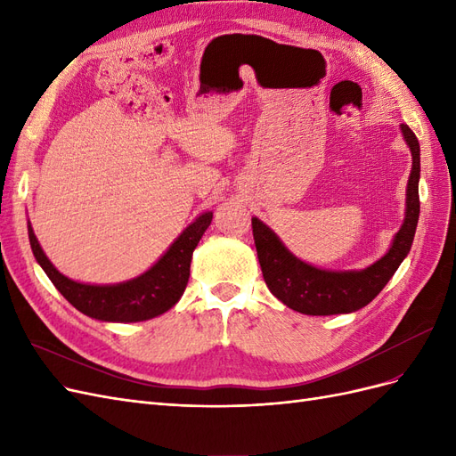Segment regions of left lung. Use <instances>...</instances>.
Here are the masks:
<instances>
[{
  "mask_svg": "<svg viewBox=\"0 0 456 456\" xmlns=\"http://www.w3.org/2000/svg\"><path fill=\"white\" fill-rule=\"evenodd\" d=\"M402 133L412 154L405 220L395 233L390 251L375 265L360 272H327L314 268L289 253L278 236L258 218L251 220L262 275H265V281L273 297H278L285 306L306 315L355 312L367 306L382 291L402 265L411 251L412 240H415L420 213V146L415 133L405 123L402 126Z\"/></svg>",
  "mask_w": 456,
  "mask_h": 456,
  "instance_id": "obj_1",
  "label": "left lung"
}]
</instances>
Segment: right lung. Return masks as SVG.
<instances>
[{
  "label": "right lung",
  "instance_id": "obj_1",
  "mask_svg": "<svg viewBox=\"0 0 456 456\" xmlns=\"http://www.w3.org/2000/svg\"><path fill=\"white\" fill-rule=\"evenodd\" d=\"M211 218L213 213L200 215L154 266L139 278L118 285H87L68 280L51 265L30 224L28 238L39 266L45 270L53 285L74 308L101 322L133 323L167 312L183 297L190 278L191 253L198 247L203 232L209 228Z\"/></svg>",
  "mask_w": 456,
  "mask_h": 456
}]
</instances>
